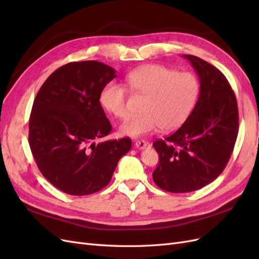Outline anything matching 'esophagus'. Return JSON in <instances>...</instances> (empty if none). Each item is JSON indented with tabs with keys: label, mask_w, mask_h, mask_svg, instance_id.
<instances>
[{
	"label": "esophagus",
	"mask_w": 259,
	"mask_h": 259,
	"mask_svg": "<svg viewBox=\"0 0 259 259\" xmlns=\"http://www.w3.org/2000/svg\"><path fill=\"white\" fill-rule=\"evenodd\" d=\"M148 146H149V143L145 142V140H137V142L135 143V147L138 149H145Z\"/></svg>",
	"instance_id": "1"
}]
</instances>
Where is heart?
Here are the masks:
<instances>
[{"mask_svg":"<svg viewBox=\"0 0 259 259\" xmlns=\"http://www.w3.org/2000/svg\"><path fill=\"white\" fill-rule=\"evenodd\" d=\"M131 91L147 96L140 114L127 117L120 126L122 135L138 138L161 127L164 132L182 126L197 103L200 85L189 72L158 64H150L133 70L126 75ZM127 93L123 85L109 82L100 93V103L117 119L128 114Z\"/></svg>","mask_w":259,"mask_h":259,"instance_id":"heart-1","label":"heart"}]
</instances>
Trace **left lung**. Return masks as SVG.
I'll use <instances>...</instances> for the list:
<instances>
[{
	"instance_id": "8db88e82",
	"label": "left lung",
	"mask_w": 259,
	"mask_h": 259,
	"mask_svg": "<svg viewBox=\"0 0 259 259\" xmlns=\"http://www.w3.org/2000/svg\"><path fill=\"white\" fill-rule=\"evenodd\" d=\"M183 57L199 76V99L182 126L153 143L160 158L153 182L174 193L201 189L221 175L239 132L237 98L226 76L197 56Z\"/></svg>"
}]
</instances>
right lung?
Returning a JSON list of instances; mask_svg holds the SVG:
<instances>
[{
	"instance_id": "obj_1",
	"label": "right lung",
	"mask_w": 259,
	"mask_h": 259,
	"mask_svg": "<svg viewBox=\"0 0 259 259\" xmlns=\"http://www.w3.org/2000/svg\"><path fill=\"white\" fill-rule=\"evenodd\" d=\"M115 70L95 60L69 62L36 94L29 120V145L42 175L70 195L95 193L110 183L128 137L96 144L112 126L100 105Z\"/></svg>"
}]
</instances>
